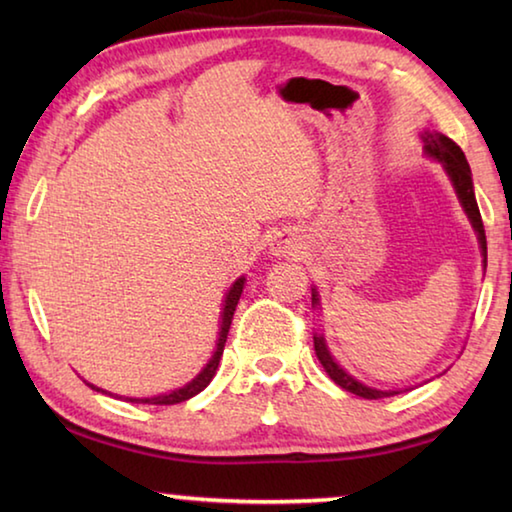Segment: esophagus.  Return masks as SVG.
I'll return each mask as SVG.
<instances>
[{
  "label": "esophagus",
  "mask_w": 512,
  "mask_h": 512,
  "mask_svg": "<svg viewBox=\"0 0 512 512\" xmlns=\"http://www.w3.org/2000/svg\"><path fill=\"white\" fill-rule=\"evenodd\" d=\"M300 239L296 232L291 230H282L271 239V255L275 257H296L300 253Z\"/></svg>",
  "instance_id": "1"
}]
</instances>
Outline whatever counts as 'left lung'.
I'll return each mask as SVG.
<instances>
[{
	"mask_svg": "<svg viewBox=\"0 0 512 512\" xmlns=\"http://www.w3.org/2000/svg\"><path fill=\"white\" fill-rule=\"evenodd\" d=\"M420 137L424 142V155L443 164L447 178L452 180V187L458 196V203H461L463 212L467 214V219H470L472 228L476 232V239H479L483 266H488V244H485V230H483L479 205H476L472 171H470V164H467V160H465V153L458 149L456 142H452L449 137H445L438 131H422ZM311 307L320 309V298H318L316 287L311 289ZM314 350H316L318 361L323 363V368L329 375V379H332L334 384H339L341 388H345L348 393L359 395V397H363V400H381V397H391V395L402 393V391H381V388H372V386L363 384V381L354 379L348 370L341 368L339 363H336L332 352H329V348H327L325 336L318 332L314 334Z\"/></svg>",
	"mask_w": 512,
	"mask_h": 512,
	"instance_id": "1",
	"label": "left lung"
}]
</instances>
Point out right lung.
I'll return each instance as SVG.
<instances>
[{"label": "right lung", "instance_id": "obj_1", "mask_svg": "<svg viewBox=\"0 0 512 512\" xmlns=\"http://www.w3.org/2000/svg\"><path fill=\"white\" fill-rule=\"evenodd\" d=\"M244 284H246V277L241 275L237 277L235 282H232V287L228 289V293H225V300H223V311H221V327H219V339H216V348L212 352L210 361L205 363V368L198 372V375L189 381V384L180 386V388H173V391L169 393H162V395H153V397H126L128 402H135V404H158V406H169V404H180L189 400V397H194L203 391V388H207V384H210L212 377L216 375V368H219V361H221V354H223V348H225V339H228V332H230V325H232V316H235V309H237V302L241 298V291H244ZM90 388H94V391H101L106 395H112L108 391H103V388L90 384V381H85Z\"/></svg>", "mask_w": 512, "mask_h": 512}]
</instances>
